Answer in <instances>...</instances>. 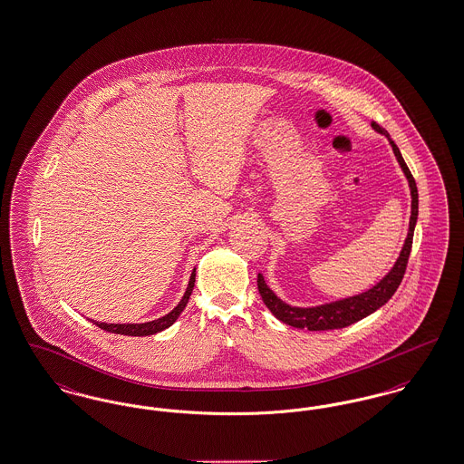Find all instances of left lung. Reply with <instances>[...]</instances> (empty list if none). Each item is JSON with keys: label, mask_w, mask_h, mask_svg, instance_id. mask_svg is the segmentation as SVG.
Here are the masks:
<instances>
[{"label": "left lung", "mask_w": 464, "mask_h": 464, "mask_svg": "<svg viewBox=\"0 0 464 464\" xmlns=\"http://www.w3.org/2000/svg\"><path fill=\"white\" fill-rule=\"evenodd\" d=\"M372 129L375 132L382 133L384 137H388L393 153L397 156L398 165L401 167L403 174L409 180V188H411V221H409V233L405 243L401 246V252L398 256L397 263L390 269L388 275H384L382 280H379L374 287L356 294L346 299H339V301H332L325 303L320 306H311V308H297V306H290L287 303H284L271 288L266 285L265 276L259 273L257 275V288L259 294L265 301L267 309L284 324H287L290 327L295 329H306V331H332V329H344L348 325H352L354 322L369 316L371 313H374L375 309L384 306L393 294L397 292L398 285L405 275V267L407 261L411 256V248H412V238H414V227L418 222V208H420V199H418V186L416 180L411 174L405 160L401 158V153L397 148V144L390 139V133L384 129H381L375 121H372Z\"/></svg>", "instance_id": "left-lung-1"}]
</instances>
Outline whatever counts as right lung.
<instances>
[{
	"instance_id": "right-lung-1",
	"label": "right lung",
	"mask_w": 464,
	"mask_h": 464,
	"mask_svg": "<svg viewBox=\"0 0 464 464\" xmlns=\"http://www.w3.org/2000/svg\"><path fill=\"white\" fill-rule=\"evenodd\" d=\"M195 276H197V269H193V273L189 276L188 288H186V292H184V295L179 301L176 308L172 309L169 314H165L161 318H156L153 322H144V324H106V322H93V320L92 322L99 329H102V331L114 332V334H121V335H135V337L153 335V334H158V332L165 331V329H169L176 322L179 314L186 308V304L189 301V295H191L193 287H195Z\"/></svg>"
}]
</instances>
